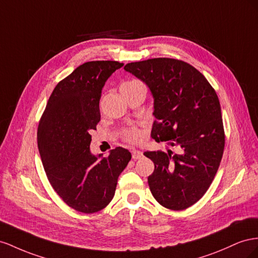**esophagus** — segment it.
Returning a JSON list of instances; mask_svg holds the SVG:
<instances>
[{
    "label": "esophagus",
    "instance_id": "esophagus-1",
    "mask_svg": "<svg viewBox=\"0 0 258 258\" xmlns=\"http://www.w3.org/2000/svg\"><path fill=\"white\" fill-rule=\"evenodd\" d=\"M132 158H133L134 160L141 159V158H143V152L139 150H133L132 151Z\"/></svg>",
    "mask_w": 258,
    "mask_h": 258
}]
</instances>
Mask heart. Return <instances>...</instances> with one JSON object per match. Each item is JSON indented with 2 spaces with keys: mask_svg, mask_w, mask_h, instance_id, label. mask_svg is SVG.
Segmentation results:
<instances>
[{
  "mask_svg": "<svg viewBox=\"0 0 258 258\" xmlns=\"http://www.w3.org/2000/svg\"><path fill=\"white\" fill-rule=\"evenodd\" d=\"M136 83H141L139 82V81H136V80H134V81H128V82H125V83H123L122 85H128V84H136ZM123 137H124V139L125 141H126L127 143H137L139 139L142 138V133H141V131H139L138 128H136V127H132V128H130V130H126L124 132V134H123Z\"/></svg>",
  "mask_w": 258,
  "mask_h": 258,
  "instance_id": "1",
  "label": "heart"
}]
</instances>
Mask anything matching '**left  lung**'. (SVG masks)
Returning <instances> with one entry per match:
<instances>
[{"label":"left lung","instance_id":"1","mask_svg":"<svg viewBox=\"0 0 258 258\" xmlns=\"http://www.w3.org/2000/svg\"><path fill=\"white\" fill-rule=\"evenodd\" d=\"M124 70L142 80L152 94L151 137L179 152L146 151L154 171L148 185L166 209L186 210L207 192L223 158L225 132L214 88L192 66L173 58L127 63Z\"/></svg>","mask_w":258,"mask_h":258}]
</instances>
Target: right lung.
<instances>
[{"instance_id": "right-lung-1", "label": "right lung", "mask_w": 258, "mask_h": 258, "mask_svg": "<svg viewBox=\"0 0 258 258\" xmlns=\"http://www.w3.org/2000/svg\"><path fill=\"white\" fill-rule=\"evenodd\" d=\"M122 62L88 61L56 85L38 127V147L51 187L78 212L92 214L111 202L119 175L130 162L127 149L94 156L91 133L100 121L101 90Z\"/></svg>"}]
</instances>
